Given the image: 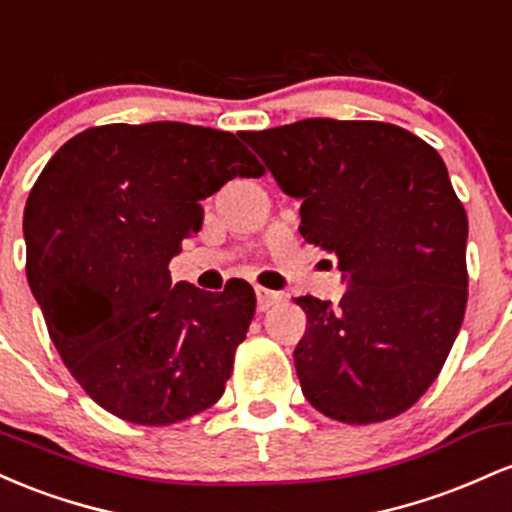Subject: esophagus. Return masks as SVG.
I'll use <instances>...</instances> for the list:
<instances>
[{
  "mask_svg": "<svg viewBox=\"0 0 512 512\" xmlns=\"http://www.w3.org/2000/svg\"><path fill=\"white\" fill-rule=\"evenodd\" d=\"M256 300H258V312H268V309L280 300V295L273 290H266V287H256Z\"/></svg>",
  "mask_w": 512,
  "mask_h": 512,
  "instance_id": "esophagus-1",
  "label": "esophagus"
}]
</instances>
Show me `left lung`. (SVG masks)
Returning <instances> with one entry per match:
<instances>
[{"label":"left lung","mask_w":512,"mask_h":512,"mask_svg":"<svg viewBox=\"0 0 512 512\" xmlns=\"http://www.w3.org/2000/svg\"><path fill=\"white\" fill-rule=\"evenodd\" d=\"M300 200V234L338 258L333 307L297 297L302 392L333 421L365 426L411 409L440 375L467 309V212L428 142L380 120L307 118L241 132Z\"/></svg>","instance_id":"obj_1"}]
</instances>
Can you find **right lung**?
I'll return each instance as SVG.
<instances>
[{
    "label": "right lung",
    "instance_id": "add662e5",
    "mask_svg": "<svg viewBox=\"0 0 512 512\" xmlns=\"http://www.w3.org/2000/svg\"><path fill=\"white\" fill-rule=\"evenodd\" d=\"M232 132L99 125L53 154L24 210L26 278L62 363L101 409L171 426L210 409L256 312L254 287L171 285L169 261L234 176H261Z\"/></svg>",
    "mask_w": 512,
    "mask_h": 512
}]
</instances>
